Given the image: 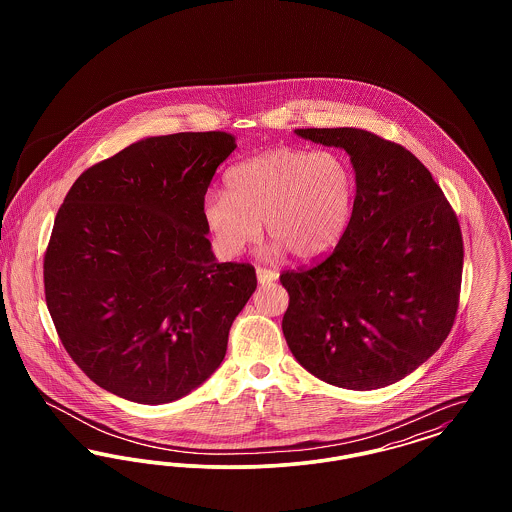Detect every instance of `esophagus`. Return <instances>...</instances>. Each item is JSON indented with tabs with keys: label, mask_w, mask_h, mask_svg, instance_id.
Returning a JSON list of instances; mask_svg holds the SVG:
<instances>
[{
	"label": "esophagus",
	"mask_w": 512,
	"mask_h": 512,
	"mask_svg": "<svg viewBox=\"0 0 512 512\" xmlns=\"http://www.w3.org/2000/svg\"><path fill=\"white\" fill-rule=\"evenodd\" d=\"M278 278V274L274 270H268V268L257 267V280L259 284H270Z\"/></svg>",
	"instance_id": "34e87169"
}]
</instances>
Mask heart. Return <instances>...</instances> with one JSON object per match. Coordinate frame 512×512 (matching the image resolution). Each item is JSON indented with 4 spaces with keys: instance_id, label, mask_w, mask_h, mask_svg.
Here are the masks:
<instances>
[{
    "instance_id": "heart-1",
    "label": "heart",
    "mask_w": 512,
    "mask_h": 512,
    "mask_svg": "<svg viewBox=\"0 0 512 512\" xmlns=\"http://www.w3.org/2000/svg\"><path fill=\"white\" fill-rule=\"evenodd\" d=\"M224 184L226 194L209 192L201 211L226 259L255 244L265 222L276 251L313 261L338 245L353 211V174L332 151L272 147L230 167Z\"/></svg>"
}]
</instances>
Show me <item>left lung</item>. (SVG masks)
<instances>
[{
    "label": "left lung",
    "instance_id": "obj_1",
    "mask_svg": "<svg viewBox=\"0 0 512 512\" xmlns=\"http://www.w3.org/2000/svg\"><path fill=\"white\" fill-rule=\"evenodd\" d=\"M351 159L357 194L336 249L280 276L297 359L322 382L378 390L426 363L449 336L463 278V234L430 171L361 128H297Z\"/></svg>",
    "mask_w": 512,
    "mask_h": 512
}]
</instances>
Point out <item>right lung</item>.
Masks as SVG:
<instances>
[{
	"label": "right lung",
	"instance_id": "right-lung-1",
	"mask_svg": "<svg viewBox=\"0 0 512 512\" xmlns=\"http://www.w3.org/2000/svg\"><path fill=\"white\" fill-rule=\"evenodd\" d=\"M236 149L228 132L144 138L82 172L44 257L49 315L99 388L161 405L219 368L257 288L255 268L219 263L203 199Z\"/></svg>",
	"mask_w": 512,
	"mask_h": 512
}]
</instances>
